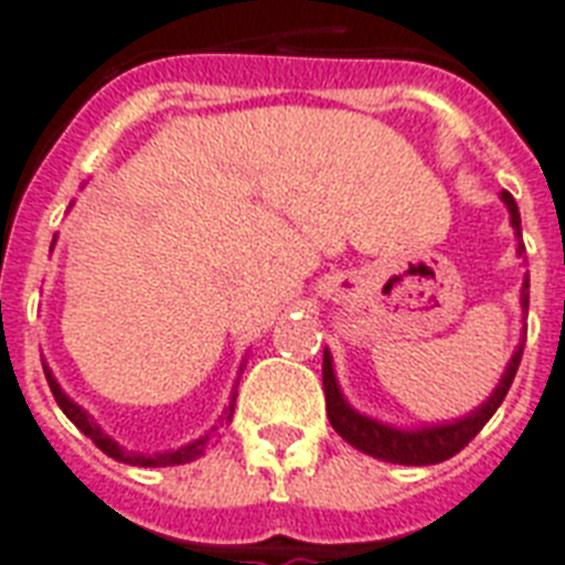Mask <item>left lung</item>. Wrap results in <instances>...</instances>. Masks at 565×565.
<instances>
[{
	"instance_id": "1",
	"label": "left lung",
	"mask_w": 565,
	"mask_h": 565,
	"mask_svg": "<svg viewBox=\"0 0 565 565\" xmlns=\"http://www.w3.org/2000/svg\"><path fill=\"white\" fill-rule=\"evenodd\" d=\"M501 202L508 204L510 211V225L516 231L519 248L516 255H525V246H522V220H519L516 199L504 190L501 193ZM527 287L531 281H522V292H519V301H522V310L527 317ZM522 349H525V340H519L516 352L510 358V363L504 366V375H501L499 386L492 390V395L481 407H475L472 413H466L463 419L455 422H439V425H422V428H395V425H386V422H377L366 413H358L352 404L345 402L343 390L337 384L334 375V361H331V352L326 349L322 354V386H326V411L328 419H331V428L340 434V437L354 446L363 455L377 457V460H386V463H402V466H430L443 463L448 457H455L463 446H469L475 439V434L492 419V413L499 411L504 395H508L513 377H516L519 361H522Z\"/></svg>"
}]
</instances>
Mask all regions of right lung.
<instances>
[{
    "label": "right lung",
    "mask_w": 565,
    "mask_h": 565,
    "mask_svg": "<svg viewBox=\"0 0 565 565\" xmlns=\"http://www.w3.org/2000/svg\"><path fill=\"white\" fill-rule=\"evenodd\" d=\"M43 372H46V381H49V390H52V395H55L57 407L66 413V419L73 422L75 428L82 430L84 437H90L96 446L105 451L108 457H114V460H119V463H128V466H181V463H190V460H195V457H202L204 451H207V446L213 443V437L220 434L222 425H228L231 416H234V402H237V393H231V402L228 407L222 411L220 422L213 425L211 430H204L202 437L193 439V443H188V446L181 448H172V451H154V455H140V451H128V448H122L117 443V439H110L105 430L96 425V419H93L90 413L84 411L82 404H75L70 395L61 390V384L55 381V375H52V370H49L46 363H43Z\"/></svg>",
    "instance_id": "obj_1"
}]
</instances>
